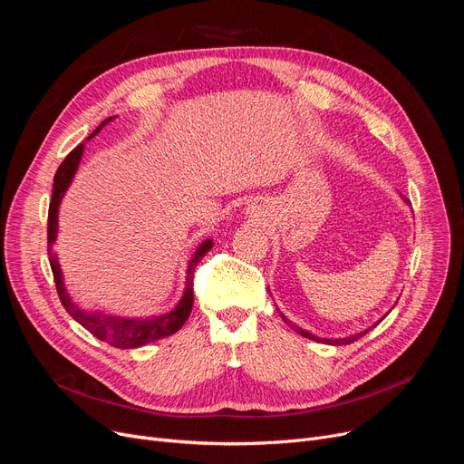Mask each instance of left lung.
<instances>
[{
    "mask_svg": "<svg viewBox=\"0 0 464 464\" xmlns=\"http://www.w3.org/2000/svg\"><path fill=\"white\" fill-rule=\"evenodd\" d=\"M404 201H406V203H410L408 199H404ZM280 315H282V314H280ZM385 315H387V314H385ZM385 315H383V318H385ZM383 318H382V320H383ZM282 320H284L285 324H289V325H291V322L285 318V315H282ZM382 320H380V322H382ZM380 322H378V324H380ZM378 324H374V325H372V327H369L367 331L355 333V334H352V336H346V338H318V336H315V334H312V333H308V331H304V329H301V327H297V325H291V327H294V329H295V331H297L301 336H304V338H310V340H315V343H325V344H331V346H343V344H352V343H355L357 338H361L362 334H367V333H369L371 329H374Z\"/></svg>",
    "mask_w": 464,
    "mask_h": 464,
    "instance_id": "left-lung-1",
    "label": "left lung"
}]
</instances>
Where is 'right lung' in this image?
<instances>
[{
	"instance_id": "add662e5",
	"label": "right lung",
	"mask_w": 464,
	"mask_h": 464,
	"mask_svg": "<svg viewBox=\"0 0 464 464\" xmlns=\"http://www.w3.org/2000/svg\"><path fill=\"white\" fill-rule=\"evenodd\" d=\"M111 120H112V116L103 120L102 126L97 128L88 139H92ZM82 150H84V144H79L75 150H71L67 154V158L58 167L56 175H54L53 201H51V207H48V231H46V237H48L46 238V242H48V261H51V269H53V275H54L58 297H60L63 308L69 312L71 318L79 322L84 329H88L95 338H100V340H103V343H107L114 348H121V350L139 348V346H144L149 343H154V340H158V338H163V336L177 333L186 324L188 315L191 312V306H193L195 265H198L205 257V254L212 248V240L201 242L198 252H195L193 257L189 259L188 271H186L184 295H182L180 303L169 314L154 315V318H144V320H126V318H118V315H109V314H102V312H88V310L79 308L67 295V289L63 285L62 269H60L56 254L53 252V245H54L56 233H58V208H60V203L63 199V195H65L72 177H75V173H77L81 158H82Z\"/></svg>"
}]
</instances>
